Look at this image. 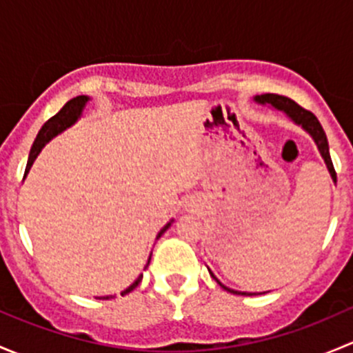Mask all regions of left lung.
<instances>
[{"mask_svg": "<svg viewBox=\"0 0 353 353\" xmlns=\"http://www.w3.org/2000/svg\"><path fill=\"white\" fill-rule=\"evenodd\" d=\"M256 101L259 102V104H270L272 108L282 110V112H285L288 117H290L294 123L301 124L302 128H304L305 131H307L309 134H311L312 138H314L316 145H318L319 152H321L323 159H325L326 165H328V170L331 174V177H333V181H336V172H334V167H333V162H331V157H330V147H328V140H326V133L325 130H323V126L319 124L318 117L314 116V114L311 112V110L301 108V105L297 104V102H294L292 99L288 97H283V95H276V94H265V95H258L256 97ZM213 276V273H212ZM215 279V276H213ZM219 282V280H216ZM219 285H222V283L219 282ZM225 290L232 292V294H243V295H252V294H245V292H237V290H230V288H227L225 285H222Z\"/></svg>", "mask_w": 353, "mask_h": 353, "instance_id": "left-lung-1", "label": "left lung"}]
</instances>
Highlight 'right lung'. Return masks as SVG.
<instances>
[{"mask_svg":"<svg viewBox=\"0 0 353 353\" xmlns=\"http://www.w3.org/2000/svg\"><path fill=\"white\" fill-rule=\"evenodd\" d=\"M87 101H88L87 95H78V97H74V99H71V101H68L66 104L63 105V109L59 110L58 114H54V116H52L51 119L46 121L44 126L41 128V131H39L37 138H35L34 145H32V148H30V154H28V162H27V169H25V174H27L28 170H30L32 163H34V160L37 159L39 152L42 150V147H44V145L48 143V141L51 140L52 137H56V134H58V133H61L63 130H66L68 126H71V124H73L74 121H77L78 117H80L81 110H83L85 104H87ZM169 225H170V223H167V225L163 227L162 230H160L159 236H157V237L162 236V234L165 232L167 229H169ZM148 263H150V259H148ZM141 276H143V275L138 276V279L133 282V285H130V287L126 288V290L121 292V295H126L128 292H131V290H133V288H137L138 283L141 282ZM102 299H109V297H102Z\"/></svg>","mask_w":353,"mask_h":353,"instance_id":"1","label":"right lung"}]
</instances>
